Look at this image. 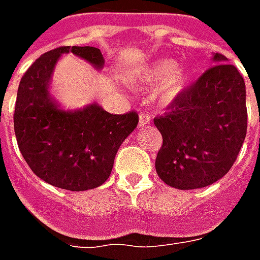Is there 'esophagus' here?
<instances>
[{"label": "esophagus", "instance_id": "34e87169", "mask_svg": "<svg viewBox=\"0 0 260 260\" xmlns=\"http://www.w3.org/2000/svg\"><path fill=\"white\" fill-rule=\"evenodd\" d=\"M152 122V117L147 115V114L142 113L139 114V126H145V125L150 124Z\"/></svg>", "mask_w": 260, "mask_h": 260}]
</instances>
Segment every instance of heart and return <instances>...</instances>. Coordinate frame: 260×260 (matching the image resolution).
Masks as SVG:
<instances>
[{"mask_svg": "<svg viewBox=\"0 0 260 260\" xmlns=\"http://www.w3.org/2000/svg\"><path fill=\"white\" fill-rule=\"evenodd\" d=\"M134 80L141 86H149L160 81L156 94L163 104H170L175 102L186 89L189 71L184 67H177L173 59H158L138 71Z\"/></svg>", "mask_w": 260, "mask_h": 260, "instance_id": "b5f03b06", "label": "heart"}]
</instances>
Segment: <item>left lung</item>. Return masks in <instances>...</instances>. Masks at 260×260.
I'll return each mask as SVG.
<instances>
[{
	"label": "left lung",
	"instance_id": "8db88e82",
	"mask_svg": "<svg viewBox=\"0 0 260 260\" xmlns=\"http://www.w3.org/2000/svg\"><path fill=\"white\" fill-rule=\"evenodd\" d=\"M154 118L163 136L156 157L158 177L177 189H198L223 178L246 136L245 82L223 54Z\"/></svg>",
	"mask_w": 260,
	"mask_h": 260
}]
</instances>
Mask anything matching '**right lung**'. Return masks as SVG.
Wrapping results in <instances>:
<instances>
[{
  "instance_id": "add662e5",
  "label": "right lung",
  "mask_w": 260,
  "mask_h": 260,
  "mask_svg": "<svg viewBox=\"0 0 260 260\" xmlns=\"http://www.w3.org/2000/svg\"><path fill=\"white\" fill-rule=\"evenodd\" d=\"M72 53L96 69L104 67L96 47H58L37 58L18 87L14 128L18 146L31 171L47 184L68 191H87L104 184L122 142L139 122L131 111L114 115L97 103L62 110L50 93L55 65Z\"/></svg>"
}]
</instances>
